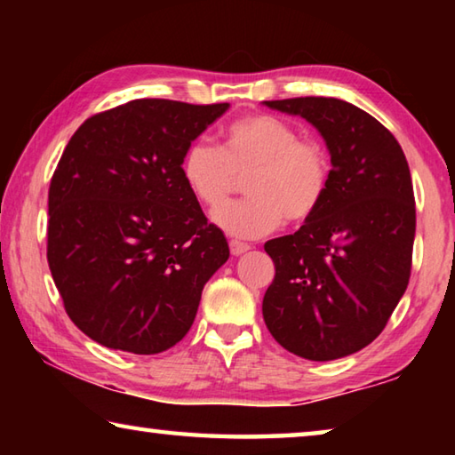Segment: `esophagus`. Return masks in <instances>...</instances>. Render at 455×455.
<instances>
[{"label": "esophagus", "instance_id": "esophagus-1", "mask_svg": "<svg viewBox=\"0 0 455 455\" xmlns=\"http://www.w3.org/2000/svg\"><path fill=\"white\" fill-rule=\"evenodd\" d=\"M228 246H230V252H233L235 257H241V255H244L246 251L251 249L249 244H246V243H241V241H230V243H228Z\"/></svg>", "mask_w": 455, "mask_h": 455}]
</instances>
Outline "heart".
I'll return each mask as SVG.
<instances>
[{
  "label": "heart",
  "mask_w": 455,
  "mask_h": 455,
  "mask_svg": "<svg viewBox=\"0 0 455 455\" xmlns=\"http://www.w3.org/2000/svg\"><path fill=\"white\" fill-rule=\"evenodd\" d=\"M182 180L206 211L228 202L237 179L247 176L249 199L214 214L220 228L236 238L273 233L283 220H309L325 200L331 158L315 138H303L287 120L251 114L228 124L217 148L195 140L184 150Z\"/></svg>",
  "instance_id": "b5f03b06"
}]
</instances>
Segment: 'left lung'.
Masks as SVG:
<instances>
[{"instance_id": "8db88e82", "label": "left lung", "mask_w": 455, "mask_h": 455, "mask_svg": "<svg viewBox=\"0 0 455 455\" xmlns=\"http://www.w3.org/2000/svg\"><path fill=\"white\" fill-rule=\"evenodd\" d=\"M301 116L325 140V200L295 235L265 243L275 279L263 319L275 341L311 361L367 347L387 325L410 283L415 198L410 166L394 134L337 98L263 102Z\"/></svg>"}]
</instances>
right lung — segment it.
<instances>
[{
  "label": "right lung",
  "instance_id": "1",
  "mask_svg": "<svg viewBox=\"0 0 455 455\" xmlns=\"http://www.w3.org/2000/svg\"><path fill=\"white\" fill-rule=\"evenodd\" d=\"M228 106L132 100L88 118L61 154L48 265L74 325L104 347H174L228 260L225 235L180 174L184 150Z\"/></svg>",
  "mask_w": 455,
  "mask_h": 455
}]
</instances>
